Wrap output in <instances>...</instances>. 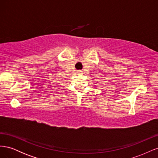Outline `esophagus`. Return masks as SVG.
Here are the masks:
<instances>
[{
	"label": "esophagus",
	"mask_w": 158,
	"mask_h": 158,
	"mask_svg": "<svg viewBox=\"0 0 158 158\" xmlns=\"http://www.w3.org/2000/svg\"><path fill=\"white\" fill-rule=\"evenodd\" d=\"M78 74H81V73H82V71H81V70H78Z\"/></svg>",
	"instance_id": "34e87169"
}]
</instances>
